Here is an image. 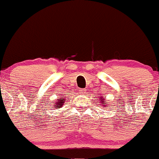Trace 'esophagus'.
Returning <instances> with one entry per match:
<instances>
[{"label":"esophagus","mask_w":159,"mask_h":159,"mask_svg":"<svg viewBox=\"0 0 159 159\" xmlns=\"http://www.w3.org/2000/svg\"><path fill=\"white\" fill-rule=\"evenodd\" d=\"M85 89H80V93H81V94H84V93H85Z\"/></svg>","instance_id":"34e87169"}]
</instances>
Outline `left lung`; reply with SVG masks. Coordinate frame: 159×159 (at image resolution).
<instances>
[{"mask_svg": "<svg viewBox=\"0 0 159 159\" xmlns=\"http://www.w3.org/2000/svg\"><path fill=\"white\" fill-rule=\"evenodd\" d=\"M99 103L101 104L100 105L103 106V108L104 107H108L107 106V105H108V104L105 103V99L102 97V95H101V97H99Z\"/></svg>", "mask_w": 159, "mask_h": 159, "instance_id": "obj_1", "label": "left lung"}]
</instances>
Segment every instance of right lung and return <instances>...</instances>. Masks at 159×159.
<instances>
[{
	"label": "right lung",
	"instance_id": "obj_1",
	"mask_svg": "<svg viewBox=\"0 0 159 159\" xmlns=\"http://www.w3.org/2000/svg\"><path fill=\"white\" fill-rule=\"evenodd\" d=\"M66 101V98L61 97L59 99H57V101H54V103L51 105V108H61Z\"/></svg>",
	"mask_w": 159,
	"mask_h": 159
}]
</instances>
